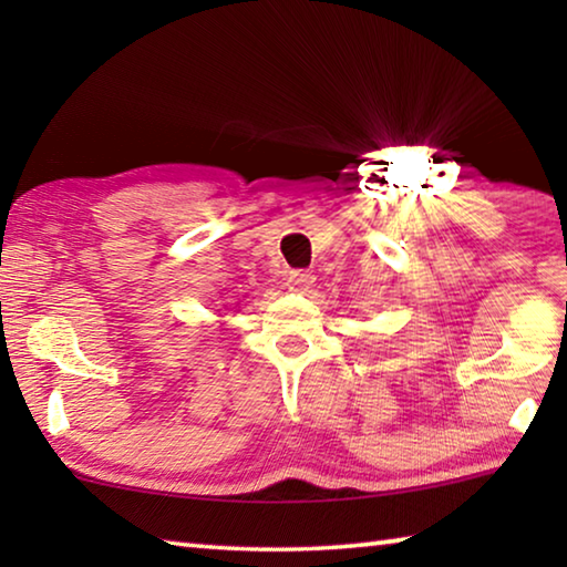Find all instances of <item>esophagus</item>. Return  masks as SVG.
<instances>
[{"mask_svg":"<svg viewBox=\"0 0 567 567\" xmlns=\"http://www.w3.org/2000/svg\"><path fill=\"white\" fill-rule=\"evenodd\" d=\"M287 285H290V290L295 292H310L315 285V275L310 270H295L287 277Z\"/></svg>","mask_w":567,"mask_h":567,"instance_id":"obj_1","label":"esophagus"}]
</instances>
